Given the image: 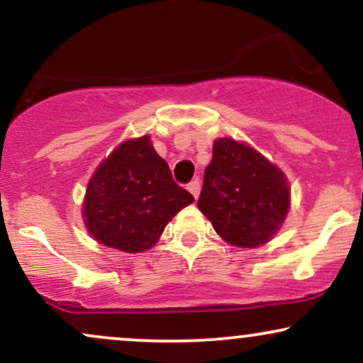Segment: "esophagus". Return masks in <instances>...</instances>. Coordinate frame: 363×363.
<instances>
[{"label":"esophagus","mask_w":363,"mask_h":363,"mask_svg":"<svg viewBox=\"0 0 363 363\" xmlns=\"http://www.w3.org/2000/svg\"><path fill=\"white\" fill-rule=\"evenodd\" d=\"M187 189H189V193L193 194L196 199H198V196H199V191H201V184H199V181H198V179H194V181H191L189 184H187Z\"/></svg>","instance_id":"obj_1"}]
</instances>
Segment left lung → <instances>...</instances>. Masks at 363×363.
Returning <instances> with one entry per match:
<instances>
[{
    "label": "left lung",
    "mask_w": 363,
    "mask_h": 363,
    "mask_svg": "<svg viewBox=\"0 0 363 363\" xmlns=\"http://www.w3.org/2000/svg\"><path fill=\"white\" fill-rule=\"evenodd\" d=\"M198 208L225 242L259 247L277 235L289 215V181L251 145L218 138L205 169Z\"/></svg>",
    "instance_id": "obj_1"
}]
</instances>
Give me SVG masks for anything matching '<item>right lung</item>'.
Returning a JSON list of instances; mask_svg holds the SVG:
<instances>
[{
	"label": "right lung",
	"instance_id": "add662e5",
	"mask_svg": "<svg viewBox=\"0 0 363 363\" xmlns=\"http://www.w3.org/2000/svg\"><path fill=\"white\" fill-rule=\"evenodd\" d=\"M193 201L145 135L123 141L95 169L82 215L97 242L135 254L153 247L165 225Z\"/></svg>",
	"mask_w": 363,
	"mask_h": 363
}]
</instances>
